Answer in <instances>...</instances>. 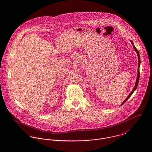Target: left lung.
I'll return each mask as SVG.
<instances>
[{
	"label": "left lung",
	"instance_id": "left-lung-1",
	"mask_svg": "<svg viewBox=\"0 0 152 152\" xmlns=\"http://www.w3.org/2000/svg\"><path fill=\"white\" fill-rule=\"evenodd\" d=\"M130 42H131V43L132 44V45H133V48L134 49V50L136 51V53H137V57H138V60H139V63H138V69H137V78H136V83H135V85H134V88L133 89V90L132 91V92H130V94L128 95V96L126 98V99L122 102V104H121V105H122L129 98H130V96H131V95L133 94V93L134 92V91L136 90V89L137 88V85H138V83H139V77H140V71H139V67H140V56H139V51L137 50V48L134 47V45H133V42H132V41H130Z\"/></svg>",
	"mask_w": 152,
	"mask_h": 152
}]
</instances>
